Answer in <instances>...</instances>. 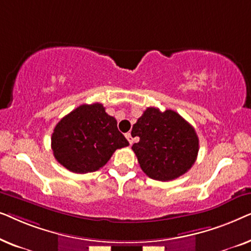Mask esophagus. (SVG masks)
I'll return each instance as SVG.
<instances>
[{"instance_id": "esophagus-1", "label": "esophagus", "mask_w": 251, "mask_h": 251, "mask_svg": "<svg viewBox=\"0 0 251 251\" xmlns=\"http://www.w3.org/2000/svg\"><path fill=\"white\" fill-rule=\"evenodd\" d=\"M126 139H128V142H129V144H130V145H131V144L133 143V138H132L131 133H130V132H128V133H126Z\"/></svg>"}]
</instances>
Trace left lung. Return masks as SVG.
<instances>
[{"label": "left lung", "mask_w": 251, "mask_h": 251, "mask_svg": "<svg viewBox=\"0 0 251 251\" xmlns=\"http://www.w3.org/2000/svg\"><path fill=\"white\" fill-rule=\"evenodd\" d=\"M132 131L139 137L132 151L142 170L152 179H176L187 173L197 160V132L175 111L161 112L149 107L133 125Z\"/></svg>", "instance_id": "8db88e82"}]
</instances>
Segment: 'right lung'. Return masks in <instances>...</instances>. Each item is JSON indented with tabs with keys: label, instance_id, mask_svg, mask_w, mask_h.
Listing matches in <instances>:
<instances>
[{
	"label": "right lung",
	"instance_id": "add662e5",
	"mask_svg": "<svg viewBox=\"0 0 251 251\" xmlns=\"http://www.w3.org/2000/svg\"><path fill=\"white\" fill-rule=\"evenodd\" d=\"M128 145L116 120L99 102L78 106L57 123L51 136L56 160L75 174L100 169L116 150Z\"/></svg>",
	"mask_w": 251,
	"mask_h": 251
}]
</instances>
